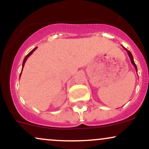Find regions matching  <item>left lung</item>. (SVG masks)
Returning a JSON list of instances; mask_svg holds the SVG:
<instances>
[{
	"instance_id": "left-lung-1",
	"label": "left lung",
	"mask_w": 149,
	"mask_h": 149,
	"mask_svg": "<svg viewBox=\"0 0 149 149\" xmlns=\"http://www.w3.org/2000/svg\"><path fill=\"white\" fill-rule=\"evenodd\" d=\"M123 48L125 49V50H126L127 51V54H128V56H129L130 57V60H131V62H132V65L133 66H134V68H135V69H136V72H137V67H136V64H135V63H134V59H133V57H132V54H131V52H130L129 50H128L127 49H126L125 47H124L123 46Z\"/></svg>"
}]
</instances>
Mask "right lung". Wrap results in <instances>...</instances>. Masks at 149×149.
Here are the masks:
<instances>
[{
    "label": "right lung",
    "mask_w": 149,
    "mask_h": 149,
    "mask_svg": "<svg viewBox=\"0 0 149 149\" xmlns=\"http://www.w3.org/2000/svg\"><path fill=\"white\" fill-rule=\"evenodd\" d=\"M37 47H35V48H34V49H32V50H31V52H30L29 53V54H27V55H26V57H25V58H24V61H23V63H22V70H23V68H24V64H25V62H26V60H27V59H28V57H30V56H31V54H33V52H34V51H35V50H36V49H37ZM21 74H22V72H21V73H20V76H19V78H20V76H21Z\"/></svg>",
    "instance_id": "add662e5"
}]
</instances>
